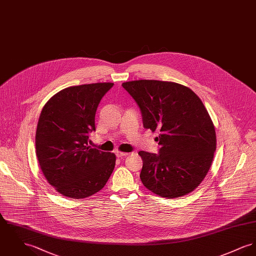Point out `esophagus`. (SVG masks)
<instances>
[{"label": "esophagus", "instance_id": "34e87169", "mask_svg": "<svg viewBox=\"0 0 256 256\" xmlns=\"http://www.w3.org/2000/svg\"><path fill=\"white\" fill-rule=\"evenodd\" d=\"M128 154L127 152H116V157L118 158H122L124 156H127Z\"/></svg>", "mask_w": 256, "mask_h": 256}]
</instances>
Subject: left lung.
<instances>
[{
  "mask_svg": "<svg viewBox=\"0 0 256 256\" xmlns=\"http://www.w3.org/2000/svg\"><path fill=\"white\" fill-rule=\"evenodd\" d=\"M122 86L136 101L144 127L157 132L159 154L140 152V180L154 194L172 199L203 182L216 150L214 125L201 99L186 86L140 80Z\"/></svg>",
  "mask_w": 256,
  "mask_h": 256,
  "instance_id": "obj_1",
  "label": "left lung"
}]
</instances>
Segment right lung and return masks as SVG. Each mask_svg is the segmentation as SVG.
I'll use <instances>...</instances> for the list:
<instances>
[{"instance_id": "1", "label": "right lung", "mask_w": 256, "mask_h": 256, "mask_svg": "<svg viewBox=\"0 0 256 256\" xmlns=\"http://www.w3.org/2000/svg\"><path fill=\"white\" fill-rule=\"evenodd\" d=\"M112 82L70 86L46 102L36 132V154L48 184L72 199L100 191L116 166V154L88 146L95 114Z\"/></svg>"}]
</instances>
